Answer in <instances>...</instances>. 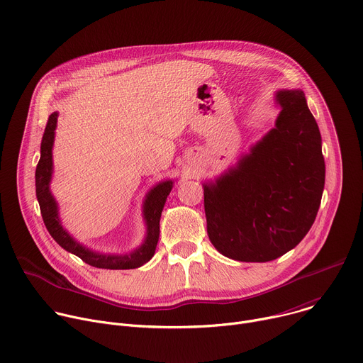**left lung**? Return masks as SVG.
<instances>
[{
	"instance_id": "8db88e82",
	"label": "left lung",
	"mask_w": 363,
	"mask_h": 363,
	"mask_svg": "<svg viewBox=\"0 0 363 363\" xmlns=\"http://www.w3.org/2000/svg\"><path fill=\"white\" fill-rule=\"evenodd\" d=\"M276 125L214 181L203 182L206 233L225 257L266 263L313 225L325 188L319 126L303 90H279Z\"/></svg>"
}]
</instances>
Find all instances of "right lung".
Instances as JSON below:
<instances>
[{"instance_id":"obj_1","label":"right lung","mask_w":363,"mask_h":363,"mask_svg":"<svg viewBox=\"0 0 363 363\" xmlns=\"http://www.w3.org/2000/svg\"><path fill=\"white\" fill-rule=\"evenodd\" d=\"M57 112H53L48 116L45 130L41 139L40 161L35 169V195L40 203V211L45 228L60 247L82 258L89 266L109 270H129L143 266L150 260L155 254V250H157V244L160 240L161 214L167 198L174 186V181H161L146 194L142 205L146 235L143 242L136 250L126 254H105L84 247L83 244L76 241L62 225L57 201L50 191V182L51 178H53V145L57 128Z\"/></svg>"}]
</instances>
